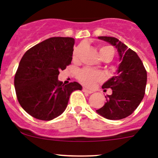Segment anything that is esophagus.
Instances as JSON below:
<instances>
[{"mask_svg":"<svg viewBox=\"0 0 158 158\" xmlns=\"http://www.w3.org/2000/svg\"><path fill=\"white\" fill-rule=\"evenodd\" d=\"M82 90H83V92H85V93H89V94H91V93H93V91H91V90H89V89H87L86 88H83V89H82Z\"/></svg>","mask_w":158,"mask_h":158,"instance_id":"1","label":"esophagus"}]
</instances>
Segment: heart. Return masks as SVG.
Listing matches in <instances>:
<instances>
[{
	"label": "heart",
	"mask_w": 158,
	"mask_h": 158,
	"mask_svg": "<svg viewBox=\"0 0 158 158\" xmlns=\"http://www.w3.org/2000/svg\"><path fill=\"white\" fill-rule=\"evenodd\" d=\"M81 50V46L76 47L73 50V58L77 59L79 57V54ZM115 50L112 47L110 46H104L100 48V55L101 58H104L106 57L111 59L114 55ZM78 80L80 81L83 85L87 87H93L96 85V82L101 81L104 79V73L100 71L95 70L89 68H85L81 69L77 73Z\"/></svg>",
	"instance_id": "1"
}]
</instances>
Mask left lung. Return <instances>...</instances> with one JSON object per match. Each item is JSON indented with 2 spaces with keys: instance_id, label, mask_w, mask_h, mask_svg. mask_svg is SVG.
Here are the masks:
<instances>
[{
  "instance_id": "left-lung-1",
  "label": "left lung",
  "mask_w": 158,
  "mask_h": 158,
  "mask_svg": "<svg viewBox=\"0 0 158 158\" xmlns=\"http://www.w3.org/2000/svg\"><path fill=\"white\" fill-rule=\"evenodd\" d=\"M98 39L117 49L120 63L115 74L102 86L111 89L112 93L105 96L107 102L96 112L107 119H122L131 115L144 97L147 73L138 54L118 39L108 36Z\"/></svg>"
}]
</instances>
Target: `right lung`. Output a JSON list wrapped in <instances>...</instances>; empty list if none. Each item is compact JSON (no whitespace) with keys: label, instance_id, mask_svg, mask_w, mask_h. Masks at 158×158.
I'll list each match as a JSON object with an SVG mask.
<instances>
[{"label":"right lung","instance_id":"obj_1","mask_svg":"<svg viewBox=\"0 0 158 158\" xmlns=\"http://www.w3.org/2000/svg\"><path fill=\"white\" fill-rule=\"evenodd\" d=\"M74 39L52 37L32 47L23 54L14 78L19 104L26 112L49 121L62 115L70 94L81 90L76 81L62 85L60 70L71 64Z\"/></svg>","mask_w":158,"mask_h":158}]
</instances>
